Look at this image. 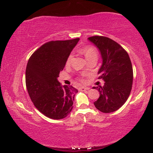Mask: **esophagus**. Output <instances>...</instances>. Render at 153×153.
<instances>
[{"instance_id": "34e87169", "label": "esophagus", "mask_w": 153, "mask_h": 153, "mask_svg": "<svg viewBox=\"0 0 153 153\" xmlns=\"http://www.w3.org/2000/svg\"><path fill=\"white\" fill-rule=\"evenodd\" d=\"M80 91H87V90H88V89H90L88 87H85V86H82L81 88H80Z\"/></svg>"}]
</instances>
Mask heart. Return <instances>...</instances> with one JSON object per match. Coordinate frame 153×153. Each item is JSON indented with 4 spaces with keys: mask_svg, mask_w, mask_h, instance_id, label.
<instances>
[{
    "mask_svg": "<svg viewBox=\"0 0 153 153\" xmlns=\"http://www.w3.org/2000/svg\"><path fill=\"white\" fill-rule=\"evenodd\" d=\"M81 52L83 54V55L85 56V59H89L91 58H93V57H96V58H98V52L96 51V49L94 47H91V46H88V47H85L84 48H82L81 50ZM72 59H73V54H70L68 56V59H67L66 61V65H68L71 64ZM82 76H85V74L82 75ZM82 82L84 81V80L82 78L80 79Z\"/></svg>",
    "mask_w": 153,
    "mask_h": 153,
    "instance_id": "b5f03b06",
    "label": "heart"
}]
</instances>
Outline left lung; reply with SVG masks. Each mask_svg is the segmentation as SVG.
<instances>
[{"label": "left lung", "instance_id": "left-lung-1", "mask_svg": "<svg viewBox=\"0 0 153 153\" xmlns=\"http://www.w3.org/2000/svg\"><path fill=\"white\" fill-rule=\"evenodd\" d=\"M88 40L99 49L102 65L98 73L104 81L97 89L100 96L94 103L103 113L118 110L126 102L130 94L133 82L132 65L129 54L114 40L101 36H94Z\"/></svg>", "mask_w": 153, "mask_h": 153}]
</instances>
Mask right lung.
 <instances>
[{"label":"right lung","mask_w":153,"mask_h":153,"mask_svg":"<svg viewBox=\"0 0 153 153\" xmlns=\"http://www.w3.org/2000/svg\"><path fill=\"white\" fill-rule=\"evenodd\" d=\"M79 40L49 42L35 51L28 61L26 88L35 107L48 118H65L73 109L78 90L62 85L57 78Z\"/></svg>","instance_id":"add662e5"}]
</instances>
